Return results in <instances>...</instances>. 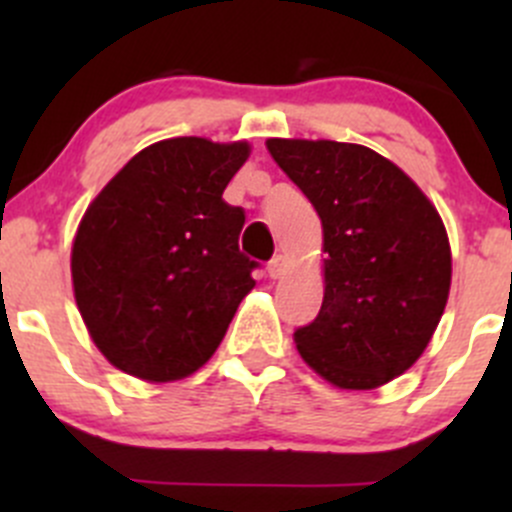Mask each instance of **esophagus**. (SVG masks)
<instances>
[{"mask_svg":"<svg viewBox=\"0 0 512 512\" xmlns=\"http://www.w3.org/2000/svg\"><path fill=\"white\" fill-rule=\"evenodd\" d=\"M285 272H287V257L285 255H275L270 262H267V275H270L272 280L282 277Z\"/></svg>","mask_w":512,"mask_h":512,"instance_id":"esophagus-1","label":"esophagus"}]
</instances>
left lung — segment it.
Listing matches in <instances>:
<instances>
[{"instance_id": "1", "label": "left lung", "mask_w": 512, "mask_h": 512, "mask_svg": "<svg viewBox=\"0 0 512 512\" xmlns=\"http://www.w3.org/2000/svg\"><path fill=\"white\" fill-rule=\"evenodd\" d=\"M267 151L324 230V302L294 332L299 354L339 389L396 379L446 309L451 247L441 215L399 165L366 146L270 138Z\"/></svg>"}]
</instances>
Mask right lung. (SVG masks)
<instances>
[{"label":"right lung","mask_w":512,"mask_h":512,"mask_svg":"<svg viewBox=\"0 0 512 512\" xmlns=\"http://www.w3.org/2000/svg\"><path fill=\"white\" fill-rule=\"evenodd\" d=\"M247 143L168 138L133 156L76 232L71 277L91 339L146 381L198 371L223 342L257 262L237 245L245 210L223 190Z\"/></svg>","instance_id":"right-lung-1"}]
</instances>
